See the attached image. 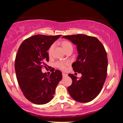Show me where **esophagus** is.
<instances>
[{
  "mask_svg": "<svg viewBox=\"0 0 123 123\" xmlns=\"http://www.w3.org/2000/svg\"><path fill=\"white\" fill-rule=\"evenodd\" d=\"M62 76H63V77H65L67 76V74L64 73H62Z\"/></svg>",
  "mask_w": 123,
  "mask_h": 123,
  "instance_id": "34e87169",
  "label": "esophagus"
}]
</instances>
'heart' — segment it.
I'll list each match as a JSON object with an SVG mask.
<instances>
[{
	"label": "heart",
	"instance_id": "b5f03b06",
	"mask_svg": "<svg viewBox=\"0 0 123 123\" xmlns=\"http://www.w3.org/2000/svg\"><path fill=\"white\" fill-rule=\"evenodd\" d=\"M61 45L64 51H66V50H67L68 49H70V48L73 49V46H72V44H71V43L68 41H63L61 42ZM54 44H52L51 46L49 47L48 51V53L49 56H50L51 55L52 52H53V49H54ZM68 64H69V62H63L60 61L56 63V66L58 68H60V69H61L62 70H64L66 68V66H67Z\"/></svg>",
	"mask_w": 123,
	"mask_h": 123
}]
</instances>
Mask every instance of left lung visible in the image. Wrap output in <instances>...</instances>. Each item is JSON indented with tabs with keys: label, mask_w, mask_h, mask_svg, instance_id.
I'll list each match as a JSON object with an SVG mask.
<instances>
[{
	"label": "left lung",
	"mask_w": 123,
	"mask_h": 123,
	"mask_svg": "<svg viewBox=\"0 0 123 123\" xmlns=\"http://www.w3.org/2000/svg\"><path fill=\"white\" fill-rule=\"evenodd\" d=\"M62 38L76 45L78 55L72 67L75 72L82 75L78 79L68 74L72 79L68 92L75 100L88 103L98 95L106 78L108 61L105 48L96 37L87 35H69Z\"/></svg>",
	"instance_id": "obj_1"
}]
</instances>
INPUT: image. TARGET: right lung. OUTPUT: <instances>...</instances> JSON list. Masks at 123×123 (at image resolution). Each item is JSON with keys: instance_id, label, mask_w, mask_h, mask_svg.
Wrapping results in <instances>:
<instances>
[{"instance_id": "obj_1", "label": "right lung", "mask_w": 123, "mask_h": 123, "mask_svg": "<svg viewBox=\"0 0 123 123\" xmlns=\"http://www.w3.org/2000/svg\"><path fill=\"white\" fill-rule=\"evenodd\" d=\"M61 35H37L23 42L17 54L14 68L18 84L26 98L37 105L51 100L62 80V72L56 70L50 75L42 72L49 61V47Z\"/></svg>"}]
</instances>
